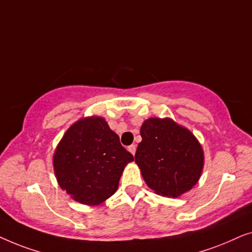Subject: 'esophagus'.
<instances>
[{
  "mask_svg": "<svg viewBox=\"0 0 252 252\" xmlns=\"http://www.w3.org/2000/svg\"><path fill=\"white\" fill-rule=\"evenodd\" d=\"M128 151L134 156V155H135V151H136L135 144H132V146H129V147H128Z\"/></svg>",
  "mask_w": 252,
  "mask_h": 252,
  "instance_id": "esophagus-1",
  "label": "esophagus"
}]
</instances>
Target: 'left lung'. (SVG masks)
Wrapping results in <instances>:
<instances>
[{
	"label": "left lung",
	"mask_w": 252,
	"mask_h": 252,
	"mask_svg": "<svg viewBox=\"0 0 252 252\" xmlns=\"http://www.w3.org/2000/svg\"><path fill=\"white\" fill-rule=\"evenodd\" d=\"M135 163L148 187L164 197H179L197 184L204 151L194 134L171 118H149L140 129Z\"/></svg>",
	"instance_id": "1"
}]
</instances>
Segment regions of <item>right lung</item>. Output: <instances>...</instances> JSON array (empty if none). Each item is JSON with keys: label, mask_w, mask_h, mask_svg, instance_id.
<instances>
[{"label": "right lung", "mask_w": 252, "mask_h": 252, "mask_svg": "<svg viewBox=\"0 0 252 252\" xmlns=\"http://www.w3.org/2000/svg\"><path fill=\"white\" fill-rule=\"evenodd\" d=\"M132 154L104 118L91 116L70 126L57 144L53 164L57 182L75 202L98 205L115 194Z\"/></svg>", "instance_id": "right-lung-1"}]
</instances>
